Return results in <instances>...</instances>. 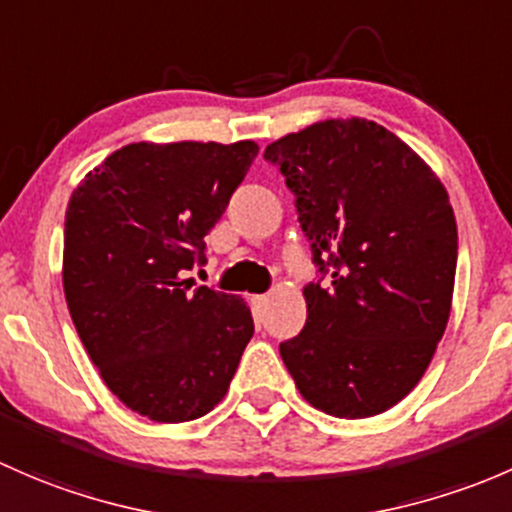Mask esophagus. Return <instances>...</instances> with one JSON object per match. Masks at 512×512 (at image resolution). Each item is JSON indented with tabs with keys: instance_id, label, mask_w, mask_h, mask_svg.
<instances>
[{
	"instance_id": "34e87169",
	"label": "esophagus",
	"mask_w": 512,
	"mask_h": 512,
	"mask_svg": "<svg viewBox=\"0 0 512 512\" xmlns=\"http://www.w3.org/2000/svg\"><path fill=\"white\" fill-rule=\"evenodd\" d=\"M266 303H268V295H251V305H254L256 313H263Z\"/></svg>"
}]
</instances>
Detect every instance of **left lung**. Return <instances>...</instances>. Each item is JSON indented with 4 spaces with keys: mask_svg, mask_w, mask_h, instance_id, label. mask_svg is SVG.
Here are the masks:
<instances>
[{
    "mask_svg": "<svg viewBox=\"0 0 512 512\" xmlns=\"http://www.w3.org/2000/svg\"><path fill=\"white\" fill-rule=\"evenodd\" d=\"M295 194L313 263L308 320L281 342L308 404L365 419L402 402L444 337L456 278V217L441 179L382 125L333 118L263 152Z\"/></svg>",
    "mask_w": 512,
    "mask_h": 512,
    "instance_id": "obj_1",
    "label": "left lung"
}]
</instances>
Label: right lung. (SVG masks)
<instances>
[{
  "label": "right lung",
  "mask_w": 512,
  "mask_h": 512,
  "mask_svg": "<svg viewBox=\"0 0 512 512\" xmlns=\"http://www.w3.org/2000/svg\"><path fill=\"white\" fill-rule=\"evenodd\" d=\"M258 155L254 140L130 142L73 189L63 293L88 357L128 409L162 424L212 412L229 392L254 318L244 298L182 271Z\"/></svg>",
  "instance_id": "1"
}]
</instances>
